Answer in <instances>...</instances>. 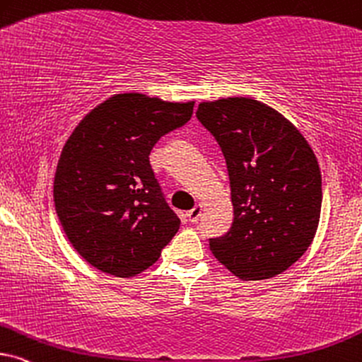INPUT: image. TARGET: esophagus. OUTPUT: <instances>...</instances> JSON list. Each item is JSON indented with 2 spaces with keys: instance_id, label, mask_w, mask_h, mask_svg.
<instances>
[{
  "instance_id": "obj_1",
  "label": "esophagus",
  "mask_w": 362,
  "mask_h": 362,
  "mask_svg": "<svg viewBox=\"0 0 362 362\" xmlns=\"http://www.w3.org/2000/svg\"><path fill=\"white\" fill-rule=\"evenodd\" d=\"M201 213H203V206L201 204H196L194 208H192L191 211H187V221L189 223H198V219H199V216H201Z\"/></svg>"
}]
</instances>
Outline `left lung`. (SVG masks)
<instances>
[{"instance_id":"1","label":"left lung","mask_w":362,"mask_h":362,"mask_svg":"<svg viewBox=\"0 0 362 362\" xmlns=\"http://www.w3.org/2000/svg\"><path fill=\"white\" fill-rule=\"evenodd\" d=\"M201 124L224 154L234 219L209 239L216 259L238 278H274L308 251L322 203L317 159L296 126L252 98L201 103Z\"/></svg>"}]
</instances>
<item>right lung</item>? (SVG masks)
<instances>
[{
  "label": "right lung",
  "mask_w": 362,
  "mask_h": 362,
  "mask_svg": "<svg viewBox=\"0 0 362 362\" xmlns=\"http://www.w3.org/2000/svg\"><path fill=\"white\" fill-rule=\"evenodd\" d=\"M194 101L115 95L81 119L61 151L54 206L69 243L106 274L148 269L180 229L149 164L159 138L191 119Z\"/></svg>",
  "instance_id": "1"
}]
</instances>
